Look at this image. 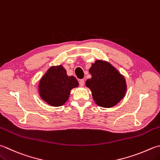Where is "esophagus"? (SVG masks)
Instances as JSON below:
<instances>
[{
    "label": "esophagus",
    "instance_id": "obj_1",
    "mask_svg": "<svg viewBox=\"0 0 160 160\" xmlns=\"http://www.w3.org/2000/svg\"><path fill=\"white\" fill-rule=\"evenodd\" d=\"M79 84H80V86H81V87H83L84 86V79L80 80L79 81Z\"/></svg>",
    "mask_w": 160,
    "mask_h": 160
}]
</instances>
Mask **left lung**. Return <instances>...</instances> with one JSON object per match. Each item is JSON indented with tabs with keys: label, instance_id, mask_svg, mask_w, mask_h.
<instances>
[{
	"label": "left lung",
	"instance_id": "left-lung-1",
	"mask_svg": "<svg viewBox=\"0 0 160 160\" xmlns=\"http://www.w3.org/2000/svg\"><path fill=\"white\" fill-rule=\"evenodd\" d=\"M89 73L92 78L86 81V86L92 91L93 98L100 107H113L125 96L126 80L108 62L96 61Z\"/></svg>",
	"mask_w": 160,
	"mask_h": 160
}]
</instances>
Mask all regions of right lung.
I'll list each match as a JSON object with an SVG mask.
<instances>
[{
    "instance_id": "add662e5",
    "label": "right lung",
    "mask_w": 160,
    "mask_h": 160,
    "mask_svg": "<svg viewBox=\"0 0 160 160\" xmlns=\"http://www.w3.org/2000/svg\"><path fill=\"white\" fill-rule=\"evenodd\" d=\"M78 86L74 76H68L67 71L59 65L47 71L39 84V95L48 105L59 107L63 105L69 97L71 90Z\"/></svg>"
}]
</instances>
